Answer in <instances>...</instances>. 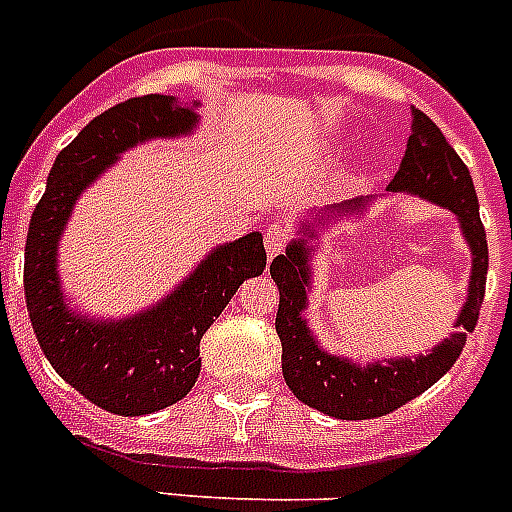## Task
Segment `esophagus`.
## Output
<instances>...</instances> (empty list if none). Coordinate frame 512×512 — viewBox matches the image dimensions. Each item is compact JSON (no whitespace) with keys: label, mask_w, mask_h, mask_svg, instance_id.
<instances>
[{"label":"esophagus","mask_w":512,"mask_h":512,"mask_svg":"<svg viewBox=\"0 0 512 512\" xmlns=\"http://www.w3.org/2000/svg\"><path fill=\"white\" fill-rule=\"evenodd\" d=\"M289 229L283 226V223H270L268 229H265V252L268 257H278L283 249L289 247Z\"/></svg>","instance_id":"obj_1"}]
</instances>
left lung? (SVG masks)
<instances>
[{
  "label": "left lung",
  "mask_w": 512,
  "mask_h": 512,
  "mask_svg": "<svg viewBox=\"0 0 512 512\" xmlns=\"http://www.w3.org/2000/svg\"><path fill=\"white\" fill-rule=\"evenodd\" d=\"M388 190L416 192L432 203H440L442 208L453 210L455 216L461 218L463 234L474 252V273L468 283L471 294L455 322L461 333L445 338L432 354L419 356V359H395L388 364H367V367H356L346 359L325 354L317 349L302 320V309L307 302L304 286L309 281L304 242H294L286 249V255H278L270 263V276L281 291L276 333L283 349V377L302 403L322 414L351 419V422L390 414L432 388L461 356L466 346V330L476 328L484 289H487V234L479 218L474 182H471L466 163L450 148L440 127L424 111L411 109L409 143ZM349 208L356 210L362 205H341V210Z\"/></svg>",
  "instance_id": "1"
}]
</instances>
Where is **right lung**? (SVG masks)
Instances as JSON below:
<instances>
[{
	"mask_svg": "<svg viewBox=\"0 0 512 512\" xmlns=\"http://www.w3.org/2000/svg\"><path fill=\"white\" fill-rule=\"evenodd\" d=\"M195 111L171 96H137L98 114L51 166L25 242V304L51 367L90 403L119 416H143L182 401L200 375V338L247 278L265 270L263 236L210 252L174 294L122 322H88L67 312L59 294L57 242L77 195L122 150L148 137L192 130Z\"/></svg>",
	"mask_w": 512,
	"mask_h": 512,
	"instance_id": "right-lung-1",
	"label": "right lung"
}]
</instances>
